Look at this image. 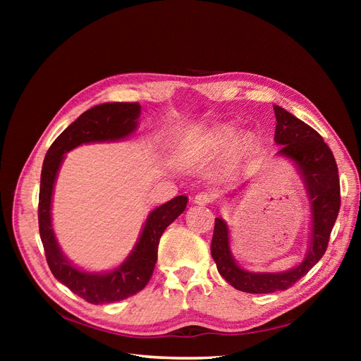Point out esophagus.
<instances>
[{
    "label": "esophagus",
    "mask_w": 361,
    "mask_h": 361,
    "mask_svg": "<svg viewBox=\"0 0 361 361\" xmlns=\"http://www.w3.org/2000/svg\"><path fill=\"white\" fill-rule=\"evenodd\" d=\"M212 202H214V194L207 192V191L195 194V197H194V203H195V204H200V206L209 204V203H212Z\"/></svg>",
    "instance_id": "obj_1"
}]
</instances>
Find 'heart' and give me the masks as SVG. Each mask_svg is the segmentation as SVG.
<instances>
[{"mask_svg": "<svg viewBox=\"0 0 361 361\" xmlns=\"http://www.w3.org/2000/svg\"><path fill=\"white\" fill-rule=\"evenodd\" d=\"M236 140L235 130L231 126H220L212 129V133L209 134V138H207V146L214 150H220L231 147Z\"/></svg>", "mask_w": 361, "mask_h": 361, "instance_id": "b5f03b06", "label": "heart"}]
</instances>
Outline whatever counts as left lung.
I'll list each match as a JSON object with an SVG mask.
<instances>
[{
	"mask_svg": "<svg viewBox=\"0 0 361 361\" xmlns=\"http://www.w3.org/2000/svg\"><path fill=\"white\" fill-rule=\"evenodd\" d=\"M277 157L289 159L302 180L310 206V236L307 251L298 265L280 272H255L238 264L231 245V232L223 218H215L211 255L221 277L248 293L286 290L318 264L330 241V233L341 209V185L337 164L330 147L313 128L274 105Z\"/></svg>",
	"mask_w": 361,
	"mask_h": 361,
	"instance_id": "1",
	"label": "left lung"
}]
</instances>
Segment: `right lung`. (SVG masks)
<instances>
[{
    "mask_svg": "<svg viewBox=\"0 0 361 361\" xmlns=\"http://www.w3.org/2000/svg\"><path fill=\"white\" fill-rule=\"evenodd\" d=\"M141 106L128 102H106L82 113L54 141L47 152L40 174L39 232L49 269L60 283L92 304L125 300L145 289L158 259V244L164 231L185 211L187 195H178L152 211L141 227L133 251L118 267L104 271H84L66 257L52 227L54 185L66 154L90 143H113L133 135L138 126Z\"/></svg>",
    "mask_w": 361,
    "mask_h": 361,
    "instance_id": "right-lung-1",
    "label": "right lung"
}]
</instances>
